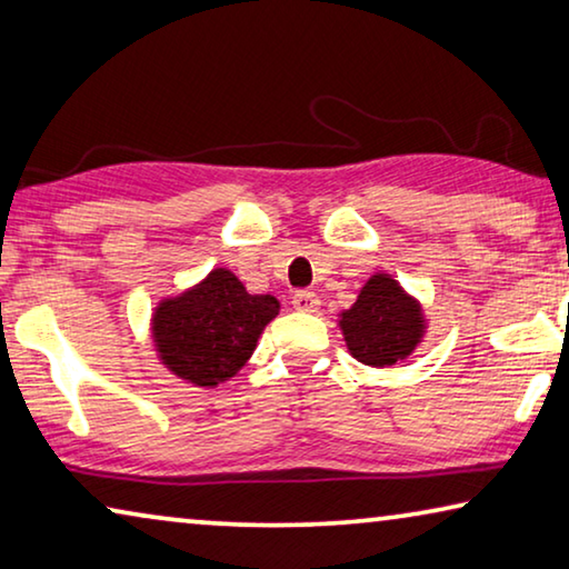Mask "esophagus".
Here are the masks:
<instances>
[{
	"mask_svg": "<svg viewBox=\"0 0 569 569\" xmlns=\"http://www.w3.org/2000/svg\"><path fill=\"white\" fill-rule=\"evenodd\" d=\"M293 306L299 311H303V313H317L321 301H319V296L313 293V291H299V293L293 296Z\"/></svg>",
	"mask_w": 569,
	"mask_h": 569,
	"instance_id": "obj_1",
	"label": "esophagus"
}]
</instances>
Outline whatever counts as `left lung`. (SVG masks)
I'll list each match as a JSON object with an SVG mask.
<instances>
[{"mask_svg": "<svg viewBox=\"0 0 569 569\" xmlns=\"http://www.w3.org/2000/svg\"><path fill=\"white\" fill-rule=\"evenodd\" d=\"M349 355L367 367H392L408 359L426 337V313L390 273H375L351 309L339 313Z\"/></svg>", "mask_w": 569, "mask_h": 569, "instance_id": "obj_1", "label": "left lung"}]
</instances>
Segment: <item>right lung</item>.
<instances>
[{"label":"right lung","mask_w":569,"mask_h":569,"mask_svg":"<svg viewBox=\"0 0 569 569\" xmlns=\"http://www.w3.org/2000/svg\"><path fill=\"white\" fill-rule=\"evenodd\" d=\"M278 311L276 296L248 293L232 270L212 268L200 283L159 301L151 339L171 375L210 390L240 372Z\"/></svg>","instance_id":"obj_1"}]
</instances>
